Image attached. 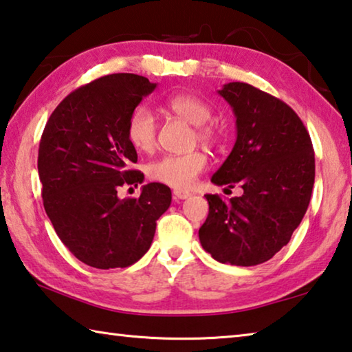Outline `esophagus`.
Listing matches in <instances>:
<instances>
[{"label": "esophagus", "mask_w": 352, "mask_h": 352, "mask_svg": "<svg viewBox=\"0 0 352 352\" xmlns=\"http://www.w3.org/2000/svg\"><path fill=\"white\" fill-rule=\"evenodd\" d=\"M188 197H190V194L186 192V190H178V189L174 190V199L177 201L178 200H184V199H188Z\"/></svg>", "instance_id": "34e87169"}]
</instances>
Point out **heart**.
I'll return each instance as SVG.
<instances>
[{"label":"heart","mask_w":352,"mask_h":352,"mask_svg":"<svg viewBox=\"0 0 352 352\" xmlns=\"http://www.w3.org/2000/svg\"><path fill=\"white\" fill-rule=\"evenodd\" d=\"M166 110L195 126V138L204 144H214L219 140V130L210 122L212 110L204 99L194 94L178 93L164 99ZM157 119L147 107H138L127 121V140L138 152H151L157 144ZM206 155L189 152L183 155H164L148 164L147 175L151 180L174 189H189L195 178L205 170Z\"/></svg>","instance_id":"obj_1"}]
</instances>
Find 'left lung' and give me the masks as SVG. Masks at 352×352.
Masks as SVG:
<instances>
[{
    "label": "left lung",
    "mask_w": 352,
    "mask_h": 352,
    "mask_svg": "<svg viewBox=\"0 0 352 352\" xmlns=\"http://www.w3.org/2000/svg\"><path fill=\"white\" fill-rule=\"evenodd\" d=\"M219 94L233 107L237 138L214 184H236L241 197L206 194L210 212L200 243L219 262L252 267L287 245L311 201L315 153L305 124L290 107L243 82Z\"/></svg>",
    "instance_id": "obj_1"
}]
</instances>
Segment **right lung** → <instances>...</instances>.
<instances>
[{"instance_id":"add662e5","label":"right lung","mask_w":352,"mask_h":352,"mask_svg":"<svg viewBox=\"0 0 352 352\" xmlns=\"http://www.w3.org/2000/svg\"><path fill=\"white\" fill-rule=\"evenodd\" d=\"M157 83L119 73L69 93L47 119L38 147L45 211L57 236L94 269L129 267L151 248L157 220L172 194L162 183L142 186L138 199H119L124 184L144 180L127 140V121Z\"/></svg>"}]
</instances>
